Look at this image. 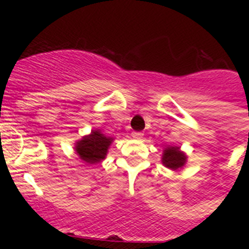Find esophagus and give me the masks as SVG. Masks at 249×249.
I'll use <instances>...</instances> for the list:
<instances>
[{
    "label": "esophagus",
    "instance_id": "obj_1",
    "mask_svg": "<svg viewBox=\"0 0 249 249\" xmlns=\"http://www.w3.org/2000/svg\"><path fill=\"white\" fill-rule=\"evenodd\" d=\"M132 137H133V138H137V140H140V138H142V137H143V133H142V132H133Z\"/></svg>",
    "mask_w": 249,
    "mask_h": 249
}]
</instances>
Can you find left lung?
<instances>
[{
    "label": "left lung",
    "mask_w": 249,
    "mask_h": 249,
    "mask_svg": "<svg viewBox=\"0 0 249 249\" xmlns=\"http://www.w3.org/2000/svg\"><path fill=\"white\" fill-rule=\"evenodd\" d=\"M186 161V156L179 151L178 147H168L164 150L163 164L170 169H178L181 168Z\"/></svg>",
    "instance_id": "8db88e82"
}]
</instances>
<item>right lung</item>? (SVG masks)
Here are the masks:
<instances>
[{"mask_svg": "<svg viewBox=\"0 0 249 249\" xmlns=\"http://www.w3.org/2000/svg\"><path fill=\"white\" fill-rule=\"evenodd\" d=\"M111 142V137H106L99 130H93L91 134L84 137L83 140L77 142L76 151L84 161L88 164H95L105 159Z\"/></svg>", "mask_w": 249, "mask_h": 249, "instance_id": "1", "label": "right lung"}]
</instances>
